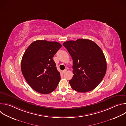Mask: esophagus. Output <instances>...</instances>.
<instances>
[{"label":"esophagus","instance_id":"esophagus-1","mask_svg":"<svg viewBox=\"0 0 126 126\" xmlns=\"http://www.w3.org/2000/svg\"><path fill=\"white\" fill-rule=\"evenodd\" d=\"M67 71V69H65V70H64L63 71H62V72H63V73H65Z\"/></svg>","mask_w":126,"mask_h":126}]
</instances>
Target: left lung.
<instances>
[{"instance_id": "8db88e82", "label": "left lung", "mask_w": 126, "mask_h": 126, "mask_svg": "<svg viewBox=\"0 0 126 126\" xmlns=\"http://www.w3.org/2000/svg\"><path fill=\"white\" fill-rule=\"evenodd\" d=\"M63 45L73 61L74 75L69 81L71 88L81 93L94 89L107 70L106 58L101 49L93 41L84 39L68 41Z\"/></svg>"}]
</instances>
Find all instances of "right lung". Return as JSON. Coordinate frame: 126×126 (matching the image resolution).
I'll return each instance as SVG.
<instances>
[{
    "label": "right lung",
    "instance_id": "obj_1",
    "mask_svg": "<svg viewBox=\"0 0 126 126\" xmlns=\"http://www.w3.org/2000/svg\"><path fill=\"white\" fill-rule=\"evenodd\" d=\"M61 47L57 42L36 40L25 51L21 60V71L35 91L47 94L54 91L58 86L60 74L53 57Z\"/></svg>",
    "mask_w": 126,
    "mask_h": 126
}]
</instances>
